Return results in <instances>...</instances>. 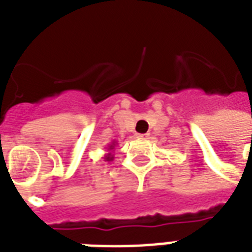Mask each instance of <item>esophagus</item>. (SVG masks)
Segmentation results:
<instances>
[{"instance_id": "1", "label": "esophagus", "mask_w": 252, "mask_h": 252, "mask_svg": "<svg viewBox=\"0 0 252 252\" xmlns=\"http://www.w3.org/2000/svg\"><path fill=\"white\" fill-rule=\"evenodd\" d=\"M137 137L138 138H148L149 137V134L146 133V134H137Z\"/></svg>"}]
</instances>
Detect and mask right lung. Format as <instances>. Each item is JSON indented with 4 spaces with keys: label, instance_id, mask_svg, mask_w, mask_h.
<instances>
[{
    "label": "right lung",
    "instance_id": "add662e5",
    "mask_svg": "<svg viewBox=\"0 0 252 252\" xmlns=\"http://www.w3.org/2000/svg\"><path fill=\"white\" fill-rule=\"evenodd\" d=\"M118 145V142L116 141H112L111 144H108L107 145V153L104 154V157H103V159L104 161H112L114 159V152H115V146Z\"/></svg>",
    "mask_w": 252,
    "mask_h": 252
}]
</instances>
